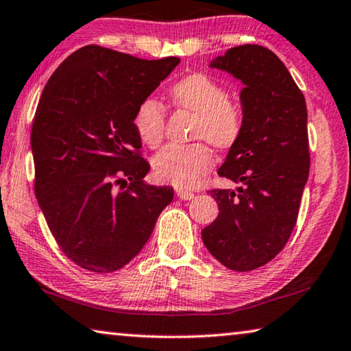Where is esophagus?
Masks as SVG:
<instances>
[{
  "label": "esophagus",
  "mask_w": 351,
  "mask_h": 351,
  "mask_svg": "<svg viewBox=\"0 0 351 351\" xmlns=\"http://www.w3.org/2000/svg\"><path fill=\"white\" fill-rule=\"evenodd\" d=\"M176 195L180 197L181 199H192L193 197H195V193L191 192V191H184V189H178Z\"/></svg>",
  "instance_id": "1"
}]
</instances>
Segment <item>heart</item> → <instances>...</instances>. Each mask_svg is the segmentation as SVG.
<instances>
[{
  "label": "heart",
  "instance_id": "obj_1",
  "mask_svg": "<svg viewBox=\"0 0 351 351\" xmlns=\"http://www.w3.org/2000/svg\"><path fill=\"white\" fill-rule=\"evenodd\" d=\"M226 88L209 75L195 71L178 80L169 90L176 109L195 115L192 138L209 142L219 149L231 148L243 130V112L236 101L226 98ZM132 125L149 148L164 138L165 109L158 99L145 98L136 108ZM213 152L203 142L189 147H167L156 154L153 169L160 181L176 187H193L213 167Z\"/></svg>",
  "mask_w": 351,
  "mask_h": 351
}]
</instances>
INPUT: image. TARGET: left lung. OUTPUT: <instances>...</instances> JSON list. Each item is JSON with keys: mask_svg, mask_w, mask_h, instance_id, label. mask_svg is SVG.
<instances>
[{"mask_svg": "<svg viewBox=\"0 0 351 351\" xmlns=\"http://www.w3.org/2000/svg\"><path fill=\"white\" fill-rule=\"evenodd\" d=\"M243 84V130L219 175L242 182L214 189L219 215L202 231L209 253L234 271L270 263L291 237L309 175L308 109L286 65L269 48L234 47L210 60Z\"/></svg>", "mask_w": 351, "mask_h": 351, "instance_id": "left-lung-1", "label": "left lung"}]
</instances>
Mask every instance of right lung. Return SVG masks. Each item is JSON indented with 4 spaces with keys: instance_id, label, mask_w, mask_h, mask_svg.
I'll return each instance as SVG.
<instances>
[{
    "instance_id": "1",
    "label": "right lung",
    "mask_w": 351,
    "mask_h": 351,
    "mask_svg": "<svg viewBox=\"0 0 351 351\" xmlns=\"http://www.w3.org/2000/svg\"><path fill=\"white\" fill-rule=\"evenodd\" d=\"M178 64L87 45L43 88L31 131L36 197L58 245L82 269L126 265L173 199L171 187L143 181L149 164L132 117Z\"/></svg>"
}]
</instances>
